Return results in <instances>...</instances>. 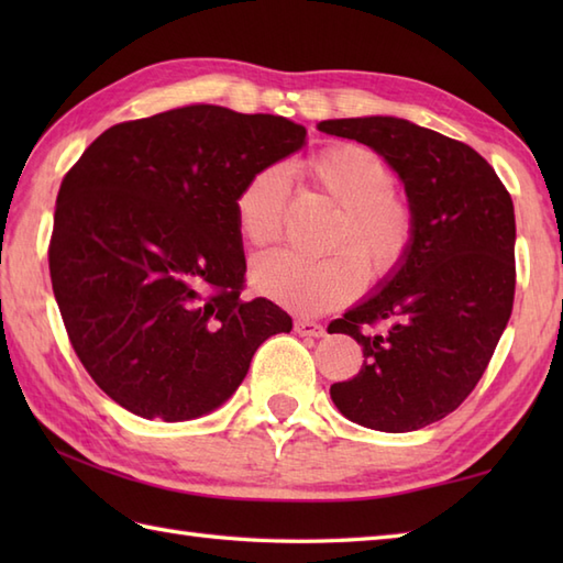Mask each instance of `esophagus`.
<instances>
[{"label":"esophagus","instance_id":"esophagus-1","mask_svg":"<svg viewBox=\"0 0 563 563\" xmlns=\"http://www.w3.org/2000/svg\"><path fill=\"white\" fill-rule=\"evenodd\" d=\"M295 331L300 333V336L321 339L327 333V327L319 324V321H312V319H295Z\"/></svg>","mask_w":563,"mask_h":563}]
</instances>
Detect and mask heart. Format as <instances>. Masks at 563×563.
<instances>
[{"label": "heart", "instance_id": "obj_1", "mask_svg": "<svg viewBox=\"0 0 563 563\" xmlns=\"http://www.w3.org/2000/svg\"><path fill=\"white\" fill-rule=\"evenodd\" d=\"M312 184L341 208L331 236L336 254L307 258L295 251H268L251 263L254 290L292 312L319 314L361 292L365 268L375 280L397 273L416 242V210L394 190L391 166L375 150L333 145L307 162ZM292 194L285 166L251 174L234 198L236 230L244 242L266 246L283 232Z\"/></svg>", "mask_w": 563, "mask_h": 563}]
</instances>
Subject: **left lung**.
<instances>
[{
  "instance_id": "8db88e82",
  "label": "left lung",
  "mask_w": 563,
  "mask_h": 563,
  "mask_svg": "<svg viewBox=\"0 0 563 563\" xmlns=\"http://www.w3.org/2000/svg\"><path fill=\"white\" fill-rule=\"evenodd\" d=\"M385 157L416 210V242L377 295L333 321L363 345V367L331 385L339 411L406 433L440 421L474 391L516 297V210L479 152L401 118L319 123Z\"/></svg>"
}]
</instances>
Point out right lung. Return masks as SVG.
I'll return each mask as SVG.
<instances>
[{
	"label": "right lung",
	"mask_w": 563,
	"mask_h": 563,
	"mask_svg": "<svg viewBox=\"0 0 563 563\" xmlns=\"http://www.w3.org/2000/svg\"><path fill=\"white\" fill-rule=\"evenodd\" d=\"M283 115L186 106L106 130L65 174L47 263L71 349L130 413L198 418L292 319L242 300L234 198L305 145Z\"/></svg>",
	"instance_id": "obj_1"
}]
</instances>
